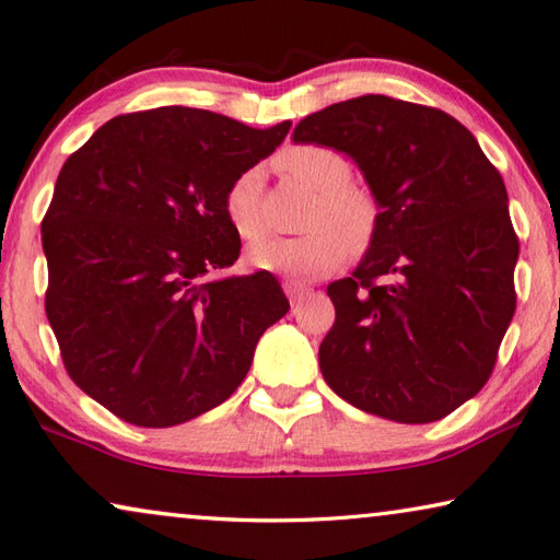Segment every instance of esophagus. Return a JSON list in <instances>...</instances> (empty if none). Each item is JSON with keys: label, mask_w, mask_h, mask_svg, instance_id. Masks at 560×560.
Returning a JSON list of instances; mask_svg holds the SVG:
<instances>
[{"label": "esophagus", "mask_w": 560, "mask_h": 560, "mask_svg": "<svg viewBox=\"0 0 560 560\" xmlns=\"http://www.w3.org/2000/svg\"><path fill=\"white\" fill-rule=\"evenodd\" d=\"M282 288H284V294H288L292 304L302 302L310 294V288H304V284H300V282H284Z\"/></svg>", "instance_id": "esophagus-1"}]
</instances>
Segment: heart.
Instances as JSON below:
<instances>
[{"instance_id": "b5f03b06", "label": "heart", "mask_w": 560, "mask_h": 560, "mask_svg": "<svg viewBox=\"0 0 560 560\" xmlns=\"http://www.w3.org/2000/svg\"><path fill=\"white\" fill-rule=\"evenodd\" d=\"M282 171L319 192L310 212V234L260 238L246 253L256 270L278 272L292 280H312L339 268L348 248H365L375 236L377 207L363 189L348 187L351 165L331 149L300 145L280 155ZM260 171L248 167L226 189V217L244 238L266 229L260 212Z\"/></svg>"}]
</instances>
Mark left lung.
I'll return each instance as SVG.
<instances>
[{"label": "left lung", "mask_w": 560, "mask_h": 560, "mask_svg": "<svg viewBox=\"0 0 560 560\" xmlns=\"http://www.w3.org/2000/svg\"><path fill=\"white\" fill-rule=\"evenodd\" d=\"M292 141L351 158L377 205L353 276L326 288L324 380L368 415L444 419L488 383L514 316L520 241L502 175L451 114L385 94L304 116Z\"/></svg>", "instance_id": "left-lung-1"}]
</instances>
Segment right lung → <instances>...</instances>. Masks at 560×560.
Returning <instances> with one entry per match:
<instances>
[{"label": "right lung", "instance_id": "obj_1", "mask_svg": "<svg viewBox=\"0 0 560 560\" xmlns=\"http://www.w3.org/2000/svg\"><path fill=\"white\" fill-rule=\"evenodd\" d=\"M290 126L158 107L114 116L62 165L40 224L46 314L70 377L119 419L165 429L219 407L288 314L268 270L219 272L241 250L226 189Z\"/></svg>", "mask_w": 560, "mask_h": 560}]
</instances>
